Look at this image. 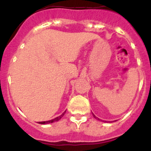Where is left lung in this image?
Instances as JSON below:
<instances>
[{
	"mask_svg": "<svg viewBox=\"0 0 151 151\" xmlns=\"http://www.w3.org/2000/svg\"><path fill=\"white\" fill-rule=\"evenodd\" d=\"M93 116H94V118H97V117H96V116H94V114H93Z\"/></svg>",
	"mask_w": 151,
	"mask_h": 151,
	"instance_id": "obj_1",
	"label": "left lung"
}]
</instances>
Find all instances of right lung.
Segmentation results:
<instances>
[{
	"label": "right lung",
	"mask_w": 151,
	"mask_h": 151,
	"mask_svg": "<svg viewBox=\"0 0 151 151\" xmlns=\"http://www.w3.org/2000/svg\"><path fill=\"white\" fill-rule=\"evenodd\" d=\"M65 113H66V111L64 112L63 114H61L60 116L56 117V118L54 119H51V120H49V121H45V122H38V123L39 124H48V123H52V122H57V121H59L60 119L63 116V115L65 114Z\"/></svg>",
	"instance_id": "obj_1"
}]
</instances>
